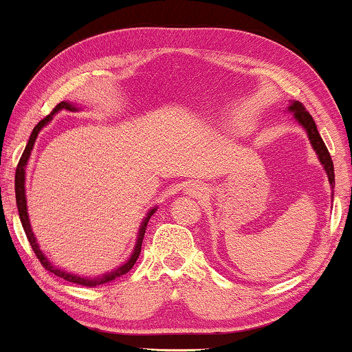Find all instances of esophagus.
<instances>
[{
  "label": "esophagus",
  "mask_w": 352,
  "mask_h": 352,
  "mask_svg": "<svg viewBox=\"0 0 352 352\" xmlns=\"http://www.w3.org/2000/svg\"><path fill=\"white\" fill-rule=\"evenodd\" d=\"M186 194L190 197H196V199H201L204 194H206V190H204L202 184H197V183H189L186 186Z\"/></svg>",
  "instance_id": "obj_1"
}]
</instances>
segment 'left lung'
I'll return each mask as SVG.
<instances>
[{"label": "left lung", "mask_w": 352, "mask_h": 352, "mask_svg": "<svg viewBox=\"0 0 352 352\" xmlns=\"http://www.w3.org/2000/svg\"><path fill=\"white\" fill-rule=\"evenodd\" d=\"M287 111L292 112L296 122L307 132V137H309L310 145L314 146V150H315L316 156H318L320 163H322V166L324 168V173H327L328 181H329V186H331V189H333V188H335V166H333L331 156H329V151L327 148V145H324L322 137H320L318 129H316L314 117H311L309 112L305 111V107H303L298 101L290 102ZM333 196H335V194H331V197Z\"/></svg>", "instance_id": "8db88e82"}]
</instances>
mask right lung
Masks as SVG:
<instances>
[{
	"label": "right lung",
	"instance_id": "right-lung-1",
	"mask_svg": "<svg viewBox=\"0 0 352 352\" xmlns=\"http://www.w3.org/2000/svg\"><path fill=\"white\" fill-rule=\"evenodd\" d=\"M63 109L72 111V112H76V111H80L81 107H78V106H75V104H73V102H67V101H62L60 104H56L55 109L52 111L50 114L45 117V119H42L41 122H38V124L36 125V127H34L32 133H30L28 145H25L24 153H23V156H21L19 164H17V168H16L14 189H16L17 212H19V219H21V223H23V228H24V232H25V236H28V240H29V243H30V246H32L34 253H36V256L38 258V261H41V264H42L43 267L47 269V271L54 272L55 276L62 277V279L68 280V282H73V284L86 285V287H94V285L107 284V282L114 280V279H117V277L127 274L130 269L133 267V264H135V261L138 259V256H140L142 241H143V235H145L146 225H148L150 217L155 214L158 207H156V206L151 207V209L148 210V214H146L145 219H143V222L140 223V228H138V235H137L135 246H133L132 254L129 256L127 261H125L124 264H120L119 267L112 269L111 272H106V274H101V276H96V277L78 276V274H73V272L63 271V269L54 266V264H52V263L49 261V258H47V256L42 253L41 246H38V243H37V238H36V235H34V232H32V227H30V220H29V214H28V199H25V166H28V162H29V158H30V153H32L34 143H36L37 137H38V132H41V130H42L43 127H45V125L49 124L52 119H54V116L56 114V112H60V111H63Z\"/></svg>",
	"mask_w": 352,
	"mask_h": 352
}]
</instances>
